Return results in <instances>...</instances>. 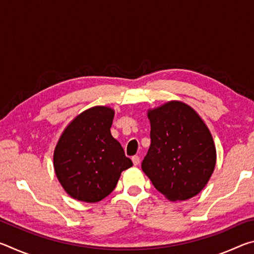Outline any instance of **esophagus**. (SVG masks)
Returning <instances> with one entry per match:
<instances>
[{
    "mask_svg": "<svg viewBox=\"0 0 254 254\" xmlns=\"http://www.w3.org/2000/svg\"><path fill=\"white\" fill-rule=\"evenodd\" d=\"M132 161H133V165L137 166L140 163V157L139 156H133L132 157Z\"/></svg>",
    "mask_w": 254,
    "mask_h": 254,
    "instance_id": "obj_1",
    "label": "esophagus"
}]
</instances>
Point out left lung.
<instances>
[{"label": "left lung", "mask_w": 254, "mask_h": 254, "mask_svg": "<svg viewBox=\"0 0 254 254\" xmlns=\"http://www.w3.org/2000/svg\"><path fill=\"white\" fill-rule=\"evenodd\" d=\"M151 144L142 170L170 200H185L205 187L216 163L212 134L190 106L171 101L150 110Z\"/></svg>", "instance_id": "1"}]
</instances>
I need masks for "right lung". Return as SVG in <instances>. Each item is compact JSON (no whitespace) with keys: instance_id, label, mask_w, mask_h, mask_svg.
I'll use <instances>...</instances> for the list:
<instances>
[{"instance_id":"obj_1","label":"right lung","mask_w":254,"mask_h":254,"mask_svg":"<svg viewBox=\"0 0 254 254\" xmlns=\"http://www.w3.org/2000/svg\"><path fill=\"white\" fill-rule=\"evenodd\" d=\"M114 111L95 106L86 110L60 136L54 153L59 183L72 198L96 203L114 190L120 176L133 165L111 134Z\"/></svg>"}]
</instances>
